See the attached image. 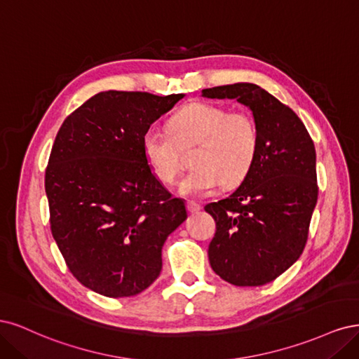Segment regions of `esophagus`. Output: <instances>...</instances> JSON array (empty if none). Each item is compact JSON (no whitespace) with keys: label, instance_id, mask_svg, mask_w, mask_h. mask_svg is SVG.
<instances>
[{"label":"esophagus","instance_id":"esophagus-1","mask_svg":"<svg viewBox=\"0 0 359 359\" xmlns=\"http://www.w3.org/2000/svg\"><path fill=\"white\" fill-rule=\"evenodd\" d=\"M187 207H188L189 213H198L201 210V205L198 203H195V201H188Z\"/></svg>","mask_w":359,"mask_h":359}]
</instances>
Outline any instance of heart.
I'll return each mask as SVG.
<instances>
[{"label": "heart", "mask_w": 359, "mask_h": 359, "mask_svg": "<svg viewBox=\"0 0 359 359\" xmlns=\"http://www.w3.org/2000/svg\"><path fill=\"white\" fill-rule=\"evenodd\" d=\"M168 135L147 131L142 147L159 182L170 184L184 167L182 152L192 149L191 164L177 191L184 196L210 194L219 184L231 188L248 176L258 154L257 123L246 111H229L209 102H192L168 122Z\"/></svg>", "instance_id": "1"}]
</instances>
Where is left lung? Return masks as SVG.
Segmentation results:
<instances>
[{"label":"left lung","mask_w":359,"mask_h":359,"mask_svg":"<svg viewBox=\"0 0 359 359\" xmlns=\"http://www.w3.org/2000/svg\"><path fill=\"white\" fill-rule=\"evenodd\" d=\"M237 100L257 123L258 154L240 187L204 207L216 222L209 246L213 271L231 285L261 286L299 258L318 201L315 144L297 114L253 83L203 89Z\"/></svg>","instance_id":"8db88e82"}]
</instances>
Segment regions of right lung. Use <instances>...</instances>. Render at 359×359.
<instances>
[{
	"instance_id": "right-lung-1",
	"label": "right lung",
	"mask_w": 359,
	"mask_h": 359,
	"mask_svg": "<svg viewBox=\"0 0 359 359\" xmlns=\"http://www.w3.org/2000/svg\"><path fill=\"white\" fill-rule=\"evenodd\" d=\"M184 94L106 90L68 116L46 168L50 229L76 279L110 298L133 297L163 269L167 237L188 217L150 170L142 140Z\"/></svg>"
}]
</instances>
